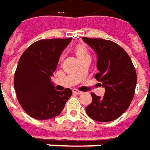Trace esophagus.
Masks as SVG:
<instances>
[{
	"instance_id": "34e87169",
	"label": "esophagus",
	"mask_w": 150,
	"mask_h": 150,
	"mask_svg": "<svg viewBox=\"0 0 150 150\" xmlns=\"http://www.w3.org/2000/svg\"><path fill=\"white\" fill-rule=\"evenodd\" d=\"M73 94H76V95H80V94H81V91H78V90H76V89H74V90H73Z\"/></svg>"
}]
</instances>
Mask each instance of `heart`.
I'll return each mask as SVG.
<instances>
[{
	"mask_svg": "<svg viewBox=\"0 0 150 150\" xmlns=\"http://www.w3.org/2000/svg\"><path fill=\"white\" fill-rule=\"evenodd\" d=\"M74 53L76 54V56H77V59H78L79 62L83 60V59H91L88 50H86V48L84 45H77L74 49Z\"/></svg>",
	"mask_w": 150,
	"mask_h": 150,
	"instance_id": "b5f03b06",
	"label": "heart"
}]
</instances>
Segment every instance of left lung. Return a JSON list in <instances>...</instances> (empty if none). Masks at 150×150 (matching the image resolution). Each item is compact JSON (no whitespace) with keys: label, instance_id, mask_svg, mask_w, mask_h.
<instances>
[{"label":"left lung","instance_id":"1","mask_svg":"<svg viewBox=\"0 0 150 150\" xmlns=\"http://www.w3.org/2000/svg\"><path fill=\"white\" fill-rule=\"evenodd\" d=\"M97 54L96 79L105 87L103 97L91 93L92 102L86 108L91 118L98 122H111L128 108L133 100L137 76L127 53L115 42L100 38H82Z\"/></svg>","mask_w":150,"mask_h":150}]
</instances>
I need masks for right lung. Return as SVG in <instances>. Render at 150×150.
I'll return each mask as SVG.
<instances>
[{"instance_id":"obj_1","label":"right lung","mask_w":150,"mask_h":150,"mask_svg":"<svg viewBox=\"0 0 150 150\" xmlns=\"http://www.w3.org/2000/svg\"><path fill=\"white\" fill-rule=\"evenodd\" d=\"M71 41L72 38L40 40L28 47L18 60L14 90L23 109L35 119L59 115L72 96L71 89L57 91L51 82L59 59Z\"/></svg>"}]
</instances>
